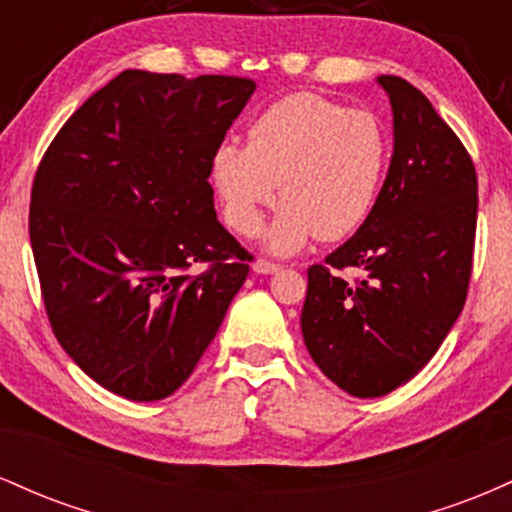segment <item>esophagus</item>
I'll return each mask as SVG.
<instances>
[{"label": "esophagus", "mask_w": 512, "mask_h": 512, "mask_svg": "<svg viewBox=\"0 0 512 512\" xmlns=\"http://www.w3.org/2000/svg\"><path fill=\"white\" fill-rule=\"evenodd\" d=\"M252 269H255L257 274H276L279 272V264L269 262V260H255V264H252Z\"/></svg>", "instance_id": "esophagus-1"}]
</instances>
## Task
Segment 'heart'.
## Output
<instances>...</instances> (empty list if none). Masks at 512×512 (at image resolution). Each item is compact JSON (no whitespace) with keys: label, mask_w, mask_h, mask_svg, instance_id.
<instances>
[{"label":"heart","mask_w":512,"mask_h":512,"mask_svg":"<svg viewBox=\"0 0 512 512\" xmlns=\"http://www.w3.org/2000/svg\"><path fill=\"white\" fill-rule=\"evenodd\" d=\"M390 161L378 115L291 93L252 120L248 146L226 142L211 156V185L226 223L240 236L260 231L264 211L284 204L264 233L274 255H293L315 236L342 240L366 223Z\"/></svg>","instance_id":"1"}]
</instances>
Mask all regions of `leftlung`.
<instances>
[{
	"mask_svg": "<svg viewBox=\"0 0 512 512\" xmlns=\"http://www.w3.org/2000/svg\"><path fill=\"white\" fill-rule=\"evenodd\" d=\"M395 151L378 202L325 264L308 269L301 330L317 368L349 395L409 383L467 301L477 233V170L419 88L378 76ZM342 268H363L349 285Z\"/></svg>",
	"mask_w": 512,
	"mask_h": 512,
	"instance_id": "obj_1",
	"label": "left lung"
}]
</instances>
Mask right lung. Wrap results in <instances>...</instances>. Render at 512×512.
Listing matches in <instances>:
<instances>
[{
  "instance_id": "right-lung-1",
  "label": "right lung",
  "mask_w": 512,
  "mask_h": 512,
  "mask_svg": "<svg viewBox=\"0 0 512 512\" xmlns=\"http://www.w3.org/2000/svg\"><path fill=\"white\" fill-rule=\"evenodd\" d=\"M255 93L240 76L127 69L52 139L28 233L52 332L105 390L173 395L250 272L216 219L211 156ZM195 263L208 269L194 274Z\"/></svg>"
}]
</instances>
